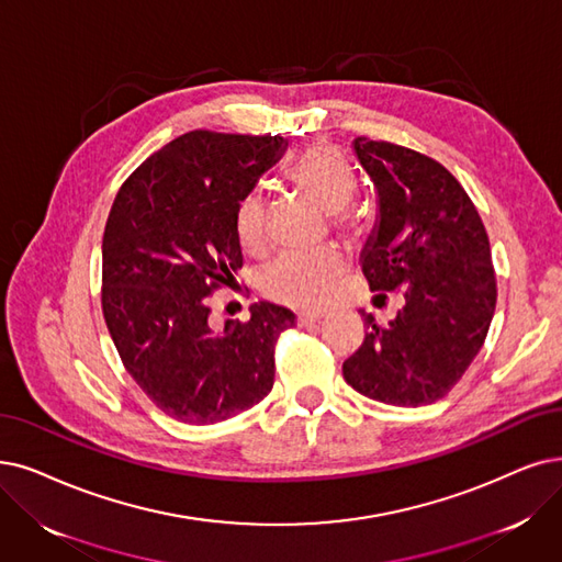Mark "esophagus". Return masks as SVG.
<instances>
[{
    "mask_svg": "<svg viewBox=\"0 0 562 562\" xmlns=\"http://www.w3.org/2000/svg\"><path fill=\"white\" fill-rule=\"evenodd\" d=\"M323 316H325L323 311L304 308V311H297V323H300V325H313V323H318Z\"/></svg>",
    "mask_w": 562,
    "mask_h": 562,
    "instance_id": "1",
    "label": "esophagus"
}]
</instances>
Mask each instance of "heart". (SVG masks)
<instances>
[{"instance_id": "obj_1", "label": "heart", "mask_w": 562, "mask_h": 562, "mask_svg": "<svg viewBox=\"0 0 562 562\" xmlns=\"http://www.w3.org/2000/svg\"><path fill=\"white\" fill-rule=\"evenodd\" d=\"M290 182L331 212L334 228L344 235H357L364 221L350 200L357 189L352 166L346 156L331 145H311L288 168ZM235 235L244 251L260 254L267 246V207L260 191H249L239 198L235 207ZM346 258L334 251H288L265 267L260 277L262 293L272 300L321 308L339 290L346 274Z\"/></svg>"}]
</instances>
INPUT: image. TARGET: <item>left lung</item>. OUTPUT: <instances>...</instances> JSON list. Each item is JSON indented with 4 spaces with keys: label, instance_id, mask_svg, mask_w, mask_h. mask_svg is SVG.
<instances>
[{
    "label": "left lung",
    "instance_id": "8db88e82",
    "mask_svg": "<svg viewBox=\"0 0 562 562\" xmlns=\"http://www.w3.org/2000/svg\"><path fill=\"white\" fill-rule=\"evenodd\" d=\"M378 189L380 218L362 272L378 297L401 290L403 308L369 327L346 362V383L390 406H426L450 392L484 346L496 311V272L473 200L442 164L387 140L357 138Z\"/></svg>",
    "mask_w": 562,
    "mask_h": 562
}]
</instances>
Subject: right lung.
I'll return each instance as SVG.
<instances>
[{"instance_id": "right-lung-1", "label": "right lung", "mask_w": 562, "mask_h": 562, "mask_svg": "<svg viewBox=\"0 0 562 562\" xmlns=\"http://www.w3.org/2000/svg\"><path fill=\"white\" fill-rule=\"evenodd\" d=\"M281 136L195 128L154 151L120 187L103 233L101 306L124 369L156 408L214 424L274 385V348L293 311L260 302L216 334L210 300L235 283V207L277 164Z\"/></svg>"}]
</instances>
